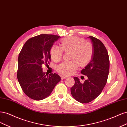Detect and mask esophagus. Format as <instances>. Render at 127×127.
Instances as JSON below:
<instances>
[{"label": "esophagus", "instance_id": "esophagus-1", "mask_svg": "<svg viewBox=\"0 0 127 127\" xmlns=\"http://www.w3.org/2000/svg\"><path fill=\"white\" fill-rule=\"evenodd\" d=\"M66 78H67L66 76H61V79H62V80H64V79H66Z\"/></svg>", "mask_w": 127, "mask_h": 127}]
</instances>
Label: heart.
<instances>
[{
    "label": "heart",
    "mask_w": 127,
    "mask_h": 127,
    "mask_svg": "<svg viewBox=\"0 0 127 127\" xmlns=\"http://www.w3.org/2000/svg\"><path fill=\"white\" fill-rule=\"evenodd\" d=\"M61 48L55 45L50 50L51 59L59 62L63 55V52H69L68 62H64L56 67V71L60 74L69 76L73 74L79 66L84 67L91 62L93 48L92 44L78 37L71 36L64 38L61 42Z\"/></svg>",
    "instance_id": "obj_1"
}]
</instances>
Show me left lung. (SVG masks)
<instances>
[{"instance_id": "1", "label": "left lung", "mask_w": 127, "mask_h": 127, "mask_svg": "<svg viewBox=\"0 0 127 127\" xmlns=\"http://www.w3.org/2000/svg\"><path fill=\"white\" fill-rule=\"evenodd\" d=\"M92 42L93 53L91 62L81 73L88 77L84 83L74 77V85L71 88L72 96L82 103H88L95 100L101 93L107 83L109 72L110 61L108 51L101 40L89 36Z\"/></svg>"}]
</instances>
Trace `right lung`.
Returning <instances> with one entry per match:
<instances>
[{"instance_id":"obj_1","label":"right lung","mask_w":127,"mask_h":127,"mask_svg":"<svg viewBox=\"0 0 127 127\" xmlns=\"http://www.w3.org/2000/svg\"><path fill=\"white\" fill-rule=\"evenodd\" d=\"M60 36L40 34L31 38L24 45L18 59L17 79L23 92L31 99L41 100L51 95L61 81L56 73L49 75L42 65L51 61L50 50Z\"/></svg>"}]
</instances>
